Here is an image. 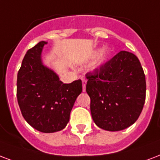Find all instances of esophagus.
<instances>
[{
    "instance_id": "1",
    "label": "esophagus",
    "mask_w": 160,
    "mask_h": 160,
    "mask_svg": "<svg viewBox=\"0 0 160 160\" xmlns=\"http://www.w3.org/2000/svg\"><path fill=\"white\" fill-rule=\"evenodd\" d=\"M86 83H87L86 80H82V86H83V91H84V92L85 91V86H86Z\"/></svg>"
}]
</instances>
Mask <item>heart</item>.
<instances>
[{
    "instance_id": "obj_1",
    "label": "heart",
    "mask_w": 160,
    "mask_h": 160,
    "mask_svg": "<svg viewBox=\"0 0 160 160\" xmlns=\"http://www.w3.org/2000/svg\"><path fill=\"white\" fill-rule=\"evenodd\" d=\"M98 53H99V55L98 54ZM112 51L108 47L102 48V50L96 49V50L94 51V53H92L93 57L96 56L97 54L98 55L96 57V61L94 62L93 65H92V69H98L100 68H102V66H104L105 64L110 60V58L112 57Z\"/></svg>"
}]
</instances>
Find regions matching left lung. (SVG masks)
I'll use <instances>...</instances> for the list:
<instances>
[{"label": "left lung", "instance_id": "8db88e82", "mask_svg": "<svg viewBox=\"0 0 160 160\" xmlns=\"http://www.w3.org/2000/svg\"><path fill=\"white\" fill-rule=\"evenodd\" d=\"M94 122L107 131H121L136 122L145 102L146 80L138 58L120 51L104 66L86 75Z\"/></svg>", "mask_w": 160, "mask_h": 160}]
</instances>
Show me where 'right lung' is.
I'll return each mask as SVG.
<instances>
[{"label":"right lung","instance_id":"right-lung-1","mask_svg":"<svg viewBox=\"0 0 160 160\" xmlns=\"http://www.w3.org/2000/svg\"><path fill=\"white\" fill-rule=\"evenodd\" d=\"M46 43L41 41L24 56L18 74L17 96L27 122L38 131L50 133L68 124L75 100L82 91V82L64 84L43 64L42 53Z\"/></svg>","mask_w":160,"mask_h":160}]
</instances>
